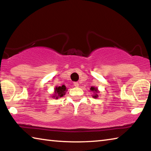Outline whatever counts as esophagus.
<instances>
[{
	"label": "esophagus",
	"instance_id": "34e87169",
	"mask_svg": "<svg viewBox=\"0 0 151 151\" xmlns=\"http://www.w3.org/2000/svg\"><path fill=\"white\" fill-rule=\"evenodd\" d=\"M74 86H75L76 87H78V86H79L78 83H77V82H75V83H74Z\"/></svg>",
	"mask_w": 151,
	"mask_h": 151
}]
</instances>
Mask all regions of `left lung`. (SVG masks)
Segmentation results:
<instances>
[{
    "label": "left lung",
    "instance_id": "8db88e82",
    "mask_svg": "<svg viewBox=\"0 0 151 151\" xmlns=\"http://www.w3.org/2000/svg\"><path fill=\"white\" fill-rule=\"evenodd\" d=\"M90 90H91V91H92L94 93L92 96H93L94 99H97V98H98V97H99L98 93H99V91L98 90V88L94 87V86H91V88H90Z\"/></svg>",
    "mask_w": 151,
    "mask_h": 151
}]
</instances>
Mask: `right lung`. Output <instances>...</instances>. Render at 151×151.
I'll use <instances>...</instances> for the list:
<instances>
[{
  "label": "right lung",
  "mask_w": 151,
  "mask_h": 151,
  "mask_svg": "<svg viewBox=\"0 0 151 151\" xmlns=\"http://www.w3.org/2000/svg\"><path fill=\"white\" fill-rule=\"evenodd\" d=\"M66 91H67V89H66L65 85H63L62 86H56L55 88L54 94H53L52 97L55 99H58V98H60V97L65 95Z\"/></svg>",
  "instance_id": "add662e5"
}]
</instances>
